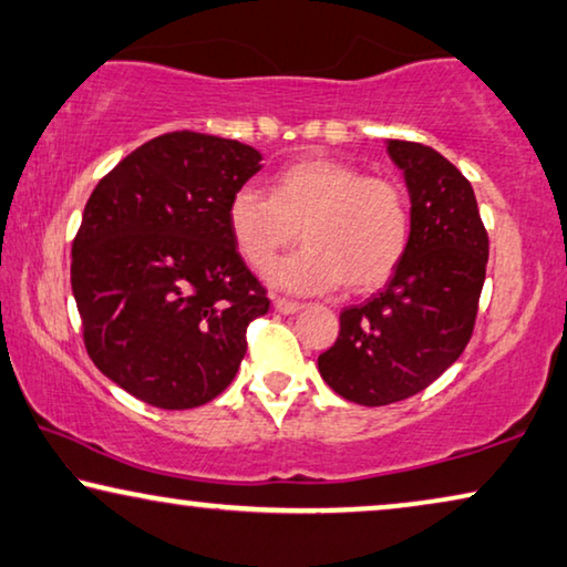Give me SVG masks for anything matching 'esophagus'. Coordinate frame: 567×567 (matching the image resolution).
I'll return each mask as SVG.
<instances>
[{
  "label": "esophagus",
  "instance_id": "obj_1",
  "mask_svg": "<svg viewBox=\"0 0 567 567\" xmlns=\"http://www.w3.org/2000/svg\"><path fill=\"white\" fill-rule=\"evenodd\" d=\"M274 309L281 311V315H297V311L301 309V303H299V301H291V299L276 297V299H274Z\"/></svg>",
  "mask_w": 567,
  "mask_h": 567
}]
</instances>
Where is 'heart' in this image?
I'll return each instance as SVG.
<instances>
[{
    "label": "heart",
    "instance_id": "1",
    "mask_svg": "<svg viewBox=\"0 0 567 567\" xmlns=\"http://www.w3.org/2000/svg\"><path fill=\"white\" fill-rule=\"evenodd\" d=\"M227 227L256 274L297 240L307 248L278 266L270 281L299 293H371L396 274L412 240V209L393 178L365 176L352 163L303 155L278 168L268 194L237 188Z\"/></svg>",
    "mask_w": 567,
    "mask_h": 567
}]
</instances>
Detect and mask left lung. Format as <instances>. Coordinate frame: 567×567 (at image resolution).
I'll use <instances>...</instances> for the list:
<instances>
[{
    "label": "left lung",
    "mask_w": 567,
    "mask_h": 567,
    "mask_svg": "<svg viewBox=\"0 0 567 567\" xmlns=\"http://www.w3.org/2000/svg\"><path fill=\"white\" fill-rule=\"evenodd\" d=\"M412 199V240L396 274L340 315V334L317 360L327 385L360 406L409 399L461 358L473 334L488 235L467 178L422 143L389 141Z\"/></svg>",
    "instance_id": "1"
}]
</instances>
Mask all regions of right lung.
<instances>
[{"instance_id": "right-lung-1", "label": "right lung", "mask_w": 567, "mask_h": 567, "mask_svg": "<svg viewBox=\"0 0 567 567\" xmlns=\"http://www.w3.org/2000/svg\"><path fill=\"white\" fill-rule=\"evenodd\" d=\"M256 147L166 133L89 196L71 289L94 365L135 399L194 409L233 383L245 330L270 301L237 252L227 207L260 168Z\"/></svg>"}]
</instances>
